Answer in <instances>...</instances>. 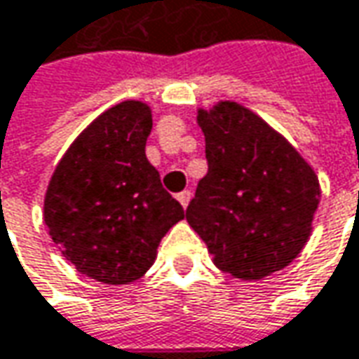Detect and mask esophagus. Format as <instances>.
I'll return each mask as SVG.
<instances>
[{
    "mask_svg": "<svg viewBox=\"0 0 359 359\" xmlns=\"http://www.w3.org/2000/svg\"><path fill=\"white\" fill-rule=\"evenodd\" d=\"M191 191H182V192H179V194H177V198H179V203L182 204V206H184V208H187V206H189V203H191Z\"/></svg>",
    "mask_w": 359,
    "mask_h": 359,
    "instance_id": "obj_1",
    "label": "esophagus"
}]
</instances>
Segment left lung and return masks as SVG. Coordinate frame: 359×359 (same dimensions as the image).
I'll return each instance as SVG.
<instances>
[{"instance_id": "8db88e82", "label": "left lung", "mask_w": 359, "mask_h": 359, "mask_svg": "<svg viewBox=\"0 0 359 359\" xmlns=\"http://www.w3.org/2000/svg\"><path fill=\"white\" fill-rule=\"evenodd\" d=\"M208 172L187 208L215 264L242 280L288 266L312 232L320 182L300 153L246 107L198 111Z\"/></svg>"}]
</instances>
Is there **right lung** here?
<instances>
[{
  "label": "right lung",
  "mask_w": 359,
  "mask_h": 359,
  "mask_svg": "<svg viewBox=\"0 0 359 359\" xmlns=\"http://www.w3.org/2000/svg\"><path fill=\"white\" fill-rule=\"evenodd\" d=\"M151 109L123 101L97 117L59 161L43 218L81 274L129 284L153 266L161 238L184 218L144 155Z\"/></svg>",
  "instance_id": "add662e5"
}]
</instances>
